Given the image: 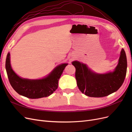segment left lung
<instances>
[{
    "label": "left lung",
    "mask_w": 132,
    "mask_h": 132,
    "mask_svg": "<svg viewBox=\"0 0 132 132\" xmlns=\"http://www.w3.org/2000/svg\"><path fill=\"white\" fill-rule=\"evenodd\" d=\"M75 78L81 93L89 97H102L117 91L123 84L127 73V61L125 51L122 49L118 64L113 72L97 74L85 64L74 61Z\"/></svg>",
    "instance_id": "8db88e82"
}]
</instances>
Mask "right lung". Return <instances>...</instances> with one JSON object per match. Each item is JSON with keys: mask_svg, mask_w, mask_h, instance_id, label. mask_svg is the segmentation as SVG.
Here are the masks:
<instances>
[{"mask_svg": "<svg viewBox=\"0 0 132 132\" xmlns=\"http://www.w3.org/2000/svg\"><path fill=\"white\" fill-rule=\"evenodd\" d=\"M10 55V53H7L5 68L10 85L19 95L29 98H42L52 94L58 88L59 79L68 65L64 63L58 65L48 75L41 79H23L12 69Z\"/></svg>", "mask_w": 132, "mask_h": 132, "instance_id": "1", "label": "right lung"}]
</instances>
